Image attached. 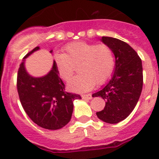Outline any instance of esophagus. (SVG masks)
<instances>
[{
    "mask_svg": "<svg viewBox=\"0 0 159 159\" xmlns=\"http://www.w3.org/2000/svg\"><path fill=\"white\" fill-rule=\"evenodd\" d=\"M81 97H82L83 99H86V100H91L93 98L91 94H84V95H81Z\"/></svg>",
    "mask_w": 159,
    "mask_h": 159,
    "instance_id": "esophagus-1",
    "label": "esophagus"
}]
</instances>
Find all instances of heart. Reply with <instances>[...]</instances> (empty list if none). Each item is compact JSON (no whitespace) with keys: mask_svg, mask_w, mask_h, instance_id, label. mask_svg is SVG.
<instances>
[{"mask_svg":"<svg viewBox=\"0 0 159 159\" xmlns=\"http://www.w3.org/2000/svg\"><path fill=\"white\" fill-rule=\"evenodd\" d=\"M55 63L60 78L68 81L78 66L80 74L74 77L67 87L74 92H86L95 85L106 82L114 71L115 57L107 45L74 42L64 48V54H56Z\"/></svg>","mask_w":159,"mask_h":159,"instance_id":"b5f03b06","label":"heart"}]
</instances>
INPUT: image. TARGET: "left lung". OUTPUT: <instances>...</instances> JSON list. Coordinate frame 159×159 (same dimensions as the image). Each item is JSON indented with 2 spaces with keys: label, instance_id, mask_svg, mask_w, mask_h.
Wrapping results in <instances>:
<instances>
[{
  "label": "left lung",
  "instance_id": "left-lung-1",
  "mask_svg": "<svg viewBox=\"0 0 159 159\" xmlns=\"http://www.w3.org/2000/svg\"><path fill=\"white\" fill-rule=\"evenodd\" d=\"M115 55V68L110 81L101 90L93 94L106 101L97 117L108 124H117L125 120L135 108L143 89L142 60L127 43L112 37L101 39Z\"/></svg>",
  "mask_w": 159,
  "mask_h": 159
}]
</instances>
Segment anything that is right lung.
I'll list each match as a JSON object with an SVG mask.
<instances>
[{"label": "right lung", "instance_id": "1", "mask_svg": "<svg viewBox=\"0 0 159 159\" xmlns=\"http://www.w3.org/2000/svg\"><path fill=\"white\" fill-rule=\"evenodd\" d=\"M38 50L39 48L36 47L23 58L17 74V91L23 108L31 120L45 129L58 130L70 122L74 101L81 97L66 92L55 61L49 73L40 78L27 72L25 59Z\"/></svg>", "mask_w": 159, "mask_h": 159}]
</instances>
